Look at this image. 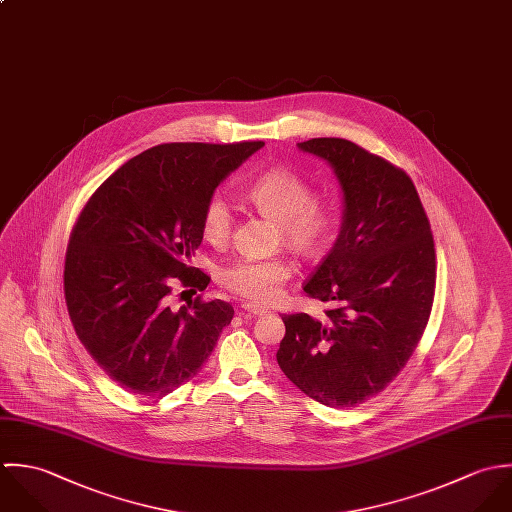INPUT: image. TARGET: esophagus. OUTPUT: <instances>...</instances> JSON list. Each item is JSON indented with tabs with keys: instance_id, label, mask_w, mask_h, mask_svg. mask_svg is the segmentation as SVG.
<instances>
[{
	"instance_id": "1",
	"label": "esophagus",
	"mask_w": 512,
	"mask_h": 512,
	"mask_svg": "<svg viewBox=\"0 0 512 512\" xmlns=\"http://www.w3.org/2000/svg\"><path fill=\"white\" fill-rule=\"evenodd\" d=\"M241 310H243V314H249V316H263L269 312L267 308L255 307V305H243Z\"/></svg>"
}]
</instances>
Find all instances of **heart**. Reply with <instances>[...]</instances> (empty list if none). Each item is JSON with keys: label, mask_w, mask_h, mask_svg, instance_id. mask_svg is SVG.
<instances>
[{"label": "heart", "mask_w": 512, "mask_h": 512, "mask_svg": "<svg viewBox=\"0 0 512 512\" xmlns=\"http://www.w3.org/2000/svg\"><path fill=\"white\" fill-rule=\"evenodd\" d=\"M312 188L287 168H271L247 186V200L279 225V241H285L301 257H316L324 251L334 229L332 207L312 200ZM202 229L211 243H225L233 231L229 202L215 194L207 200ZM291 263L283 257L239 259L221 271V283L233 295L257 305H269L281 295L291 277Z\"/></svg>", "instance_id": "1"}]
</instances>
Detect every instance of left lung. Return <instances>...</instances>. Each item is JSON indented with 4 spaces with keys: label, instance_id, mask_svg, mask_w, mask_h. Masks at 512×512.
<instances>
[{
    "label": "left lung",
    "instance_id": "1",
    "mask_svg": "<svg viewBox=\"0 0 512 512\" xmlns=\"http://www.w3.org/2000/svg\"><path fill=\"white\" fill-rule=\"evenodd\" d=\"M299 148L326 160L342 188L338 239L305 293L332 308L324 318L285 314L277 362L308 398L354 408L406 366L435 295V245L408 174L344 138Z\"/></svg>",
    "mask_w": 512,
    "mask_h": 512
}]
</instances>
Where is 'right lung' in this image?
Instances as JSON below:
<instances>
[{"label":"right lung","instance_id":"1","mask_svg":"<svg viewBox=\"0 0 512 512\" xmlns=\"http://www.w3.org/2000/svg\"><path fill=\"white\" fill-rule=\"evenodd\" d=\"M265 142L160 144L130 158L85 204L69 239L65 301L75 332L110 380L162 398L192 380L231 322L225 301L168 307L174 285L204 291L190 265L215 188Z\"/></svg>","mask_w":512,"mask_h":512}]
</instances>
